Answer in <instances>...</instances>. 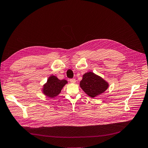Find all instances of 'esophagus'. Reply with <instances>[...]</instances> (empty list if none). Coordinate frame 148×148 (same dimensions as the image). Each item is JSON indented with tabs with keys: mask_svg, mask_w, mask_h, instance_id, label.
Masks as SVG:
<instances>
[{
	"mask_svg": "<svg viewBox=\"0 0 148 148\" xmlns=\"http://www.w3.org/2000/svg\"><path fill=\"white\" fill-rule=\"evenodd\" d=\"M69 81H70V82L72 83V84H75V82H76L75 79H71L69 80Z\"/></svg>",
	"mask_w": 148,
	"mask_h": 148,
	"instance_id": "esophagus-1",
	"label": "esophagus"
}]
</instances>
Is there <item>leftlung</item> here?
<instances>
[{"label": "left lung", "mask_w": 148, "mask_h": 148, "mask_svg": "<svg viewBox=\"0 0 148 148\" xmlns=\"http://www.w3.org/2000/svg\"><path fill=\"white\" fill-rule=\"evenodd\" d=\"M80 86L87 95L95 97L103 93L108 87V84L100 76L92 72L84 74Z\"/></svg>", "instance_id": "1"}]
</instances>
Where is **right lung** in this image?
<instances>
[{"instance_id":"right-lung-1","label":"right lung","mask_w":148,"mask_h":148,"mask_svg":"<svg viewBox=\"0 0 148 148\" xmlns=\"http://www.w3.org/2000/svg\"><path fill=\"white\" fill-rule=\"evenodd\" d=\"M67 83V80H59L56 76L51 75L48 78L47 82L43 85L42 92L46 96L53 98L60 93L63 86Z\"/></svg>"}]
</instances>
